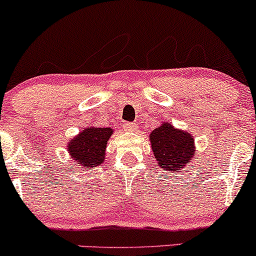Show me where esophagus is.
Wrapping results in <instances>:
<instances>
[{
    "instance_id": "1",
    "label": "esophagus",
    "mask_w": 256,
    "mask_h": 256,
    "mask_svg": "<svg viewBox=\"0 0 256 256\" xmlns=\"http://www.w3.org/2000/svg\"><path fill=\"white\" fill-rule=\"evenodd\" d=\"M122 128L125 131H134L137 128V124H134V122H124L122 124Z\"/></svg>"
}]
</instances>
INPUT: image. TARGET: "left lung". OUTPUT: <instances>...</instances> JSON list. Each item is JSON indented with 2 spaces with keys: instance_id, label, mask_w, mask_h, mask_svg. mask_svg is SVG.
Segmentation results:
<instances>
[{
  "instance_id": "obj_1",
  "label": "left lung",
  "mask_w": 256,
  "mask_h": 256,
  "mask_svg": "<svg viewBox=\"0 0 256 256\" xmlns=\"http://www.w3.org/2000/svg\"><path fill=\"white\" fill-rule=\"evenodd\" d=\"M149 137L160 168L180 171L192 162L195 152V140L188 132L177 130L171 122H164L152 130Z\"/></svg>"
}]
</instances>
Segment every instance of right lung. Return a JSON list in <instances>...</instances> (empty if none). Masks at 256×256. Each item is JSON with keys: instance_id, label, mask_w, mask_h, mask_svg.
I'll return each mask as SVG.
<instances>
[{"instance_id": "add662e5", "label": "right lung", "mask_w": 256, "mask_h": 256, "mask_svg": "<svg viewBox=\"0 0 256 256\" xmlns=\"http://www.w3.org/2000/svg\"><path fill=\"white\" fill-rule=\"evenodd\" d=\"M113 134L110 128H88L68 143V152L74 164L83 167H96L104 162L106 146Z\"/></svg>"}]
</instances>
